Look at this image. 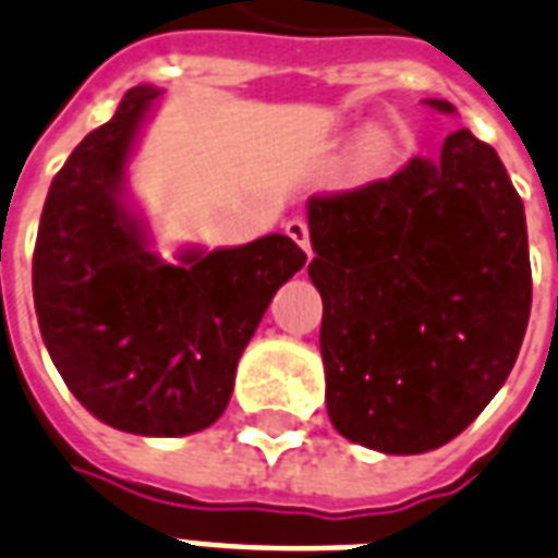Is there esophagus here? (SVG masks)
<instances>
[{
	"instance_id": "esophagus-1",
	"label": "esophagus",
	"mask_w": 558,
	"mask_h": 558,
	"mask_svg": "<svg viewBox=\"0 0 558 558\" xmlns=\"http://www.w3.org/2000/svg\"><path fill=\"white\" fill-rule=\"evenodd\" d=\"M284 232H288V235H291L293 241H296V244H300L302 250H305V256H314V253H311V239H308V223H305V220H300V218H291L288 220V223H284Z\"/></svg>"
}]
</instances>
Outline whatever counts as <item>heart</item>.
<instances>
[{
	"mask_svg": "<svg viewBox=\"0 0 558 558\" xmlns=\"http://www.w3.org/2000/svg\"><path fill=\"white\" fill-rule=\"evenodd\" d=\"M390 154V142L384 140V136H369V140L361 145V159H364V166L375 168L381 166L384 159Z\"/></svg>",
	"mask_w": 558,
	"mask_h": 558,
	"instance_id": "heart-1",
	"label": "heart"
}]
</instances>
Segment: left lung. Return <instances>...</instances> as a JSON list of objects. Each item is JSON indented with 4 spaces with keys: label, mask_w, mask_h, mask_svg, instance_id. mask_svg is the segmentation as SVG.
<instances>
[{
    "label": "left lung",
    "mask_w": 558,
    "mask_h": 558,
    "mask_svg": "<svg viewBox=\"0 0 558 558\" xmlns=\"http://www.w3.org/2000/svg\"><path fill=\"white\" fill-rule=\"evenodd\" d=\"M308 230L331 425L384 454L451 442L507 381L533 305L524 203L495 148L451 133L436 162L314 194Z\"/></svg>",
    "instance_id": "obj_1"
}]
</instances>
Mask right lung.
Returning a JSON list of instances; mask_svg holds the SVG:
<instances>
[{"instance_id": "add662e5", "label": "right lung", "mask_w": 558, "mask_h": 558, "mask_svg": "<svg viewBox=\"0 0 558 558\" xmlns=\"http://www.w3.org/2000/svg\"><path fill=\"white\" fill-rule=\"evenodd\" d=\"M159 98L133 86L51 180L34 308L63 381L95 418L140 436L197 434L227 410L274 293L305 265L288 235L185 250L168 265L124 203V168Z\"/></svg>"}]
</instances>
